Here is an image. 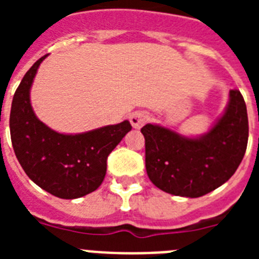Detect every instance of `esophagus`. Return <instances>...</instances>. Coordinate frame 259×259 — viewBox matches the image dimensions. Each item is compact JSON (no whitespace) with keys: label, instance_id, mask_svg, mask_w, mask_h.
I'll use <instances>...</instances> for the list:
<instances>
[{"label":"esophagus","instance_id":"34e87169","mask_svg":"<svg viewBox=\"0 0 259 259\" xmlns=\"http://www.w3.org/2000/svg\"><path fill=\"white\" fill-rule=\"evenodd\" d=\"M148 120H149V114L145 111H135L130 116V122L134 128H141Z\"/></svg>","mask_w":259,"mask_h":259}]
</instances>
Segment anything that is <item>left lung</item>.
Here are the masks:
<instances>
[{
  "instance_id": "8db88e82",
  "label": "left lung",
  "mask_w": 259,
  "mask_h": 259,
  "mask_svg": "<svg viewBox=\"0 0 259 259\" xmlns=\"http://www.w3.org/2000/svg\"><path fill=\"white\" fill-rule=\"evenodd\" d=\"M141 134L150 182L174 196L201 197L227 182L241 163L249 136L245 101L239 89H231L224 113L197 137L150 123Z\"/></svg>"
}]
</instances>
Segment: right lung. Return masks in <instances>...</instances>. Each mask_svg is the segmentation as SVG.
Here are the masks:
<instances>
[{
  "mask_svg": "<svg viewBox=\"0 0 259 259\" xmlns=\"http://www.w3.org/2000/svg\"><path fill=\"white\" fill-rule=\"evenodd\" d=\"M35 62L14 95L10 134L14 152L32 182L65 200L83 197L101 185L106 159L131 131L128 120L83 134H59L36 116L31 105V87L41 62Z\"/></svg>",
  "mask_w": 259,
  "mask_h": 259,
  "instance_id": "right-lung-1",
  "label": "right lung"
}]
</instances>
